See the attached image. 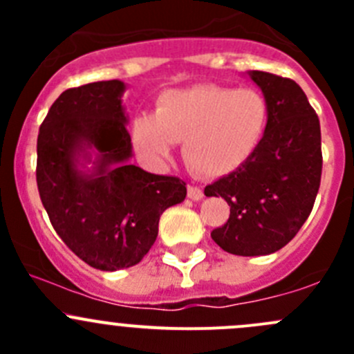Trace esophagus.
Returning <instances> with one entry per match:
<instances>
[{"label": "esophagus", "instance_id": "esophagus-1", "mask_svg": "<svg viewBox=\"0 0 354 354\" xmlns=\"http://www.w3.org/2000/svg\"><path fill=\"white\" fill-rule=\"evenodd\" d=\"M188 198L195 200V202H198V200L203 198V192L200 190L198 187H188Z\"/></svg>", "mask_w": 354, "mask_h": 354}]
</instances>
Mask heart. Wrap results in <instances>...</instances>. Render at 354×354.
I'll return each instance as SVG.
<instances>
[{"label":"heart","instance_id":"1","mask_svg":"<svg viewBox=\"0 0 354 354\" xmlns=\"http://www.w3.org/2000/svg\"><path fill=\"white\" fill-rule=\"evenodd\" d=\"M269 124V102L255 88L197 85L159 95L154 113L131 123V142L152 166H162L176 142L195 174L234 173L259 149Z\"/></svg>","mask_w":354,"mask_h":354}]
</instances>
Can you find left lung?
Returning <instances> with one entry per match:
<instances>
[{"mask_svg": "<svg viewBox=\"0 0 354 354\" xmlns=\"http://www.w3.org/2000/svg\"><path fill=\"white\" fill-rule=\"evenodd\" d=\"M248 77L269 102L266 135L240 169L205 187V197H223L231 207L212 240L233 255L259 257L286 246L308 219L322 149L319 118L296 82L257 70Z\"/></svg>", "mask_w": 354, "mask_h": 354, "instance_id": "obj_1", "label": "left lung"}]
</instances>
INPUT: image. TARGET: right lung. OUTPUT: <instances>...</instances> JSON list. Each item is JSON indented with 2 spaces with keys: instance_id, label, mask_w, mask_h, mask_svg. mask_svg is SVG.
Masks as SVG:
<instances>
[{
  "instance_id": "1",
  "label": "right lung",
  "mask_w": 354,
  "mask_h": 354,
  "mask_svg": "<svg viewBox=\"0 0 354 354\" xmlns=\"http://www.w3.org/2000/svg\"><path fill=\"white\" fill-rule=\"evenodd\" d=\"M121 80L63 92L37 137V188L53 227L85 263L127 269L145 257L164 210L187 197L185 181L130 164Z\"/></svg>"
}]
</instances>
